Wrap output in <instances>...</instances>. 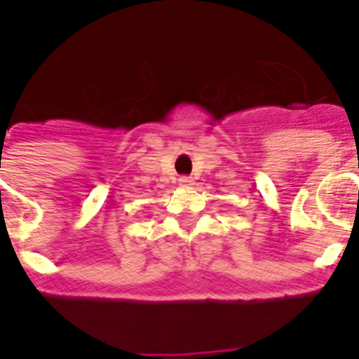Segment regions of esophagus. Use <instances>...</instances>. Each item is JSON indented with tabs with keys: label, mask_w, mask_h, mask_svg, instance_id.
I'll use <instances>...</instances> for the list:
<instances>
[{
	"label": "esophagus",
	"mask_w": 359,
	"mask_h": 359,
	"mask_svg": "<svg viewBox=\"0 0 359 359\" xmlns=\"http://www.w3.org/2000/svg\"><path fill=\"white\" fill-rule=\"evenodd\" d=\"M180 185H182V187H192V185H194V180H192V177L183 176V177H180Z\"/></svg>",
	"instance_id": "esophagus-1"
}]
</instances>
